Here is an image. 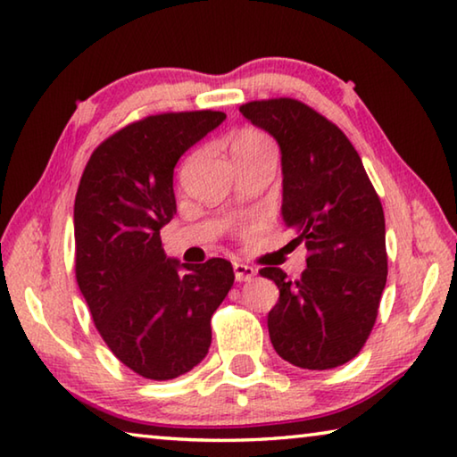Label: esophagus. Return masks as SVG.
Returning a JSON list of instances; mask_svg holds the SVG:
<instances>
[{
	"label": "esophagus",
	"mask_w": 457,
	"mask_h": 457,
	"mask_svg": "<svg viewBox=\"0 0 457 457\" xmlns=\"http://www.w3.org/2000/svg\"><path fill=\"white\" fill-rule=\"evenodd\" d=\"M234 274L237 282H252L253 276H256V270L244 264V262H234Z\"/></svg>",
	"instance_id": "1"
}]
</instances>
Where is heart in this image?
<instances>
[{
    "instance_id": "b5f03b06",
    "label": "heart",
    "mask_w": 457,
    "mask_h": 457,
    "mask_svg": "<svg viewBox=\"0 0 457 457\" xmlns=\"http://www.w3.org/2000/svg\"><path fill=\"white\" fill-rule=\"evenodd\" d=\"M256 145H270V143L264 135L258 133V130H244V133L236 138L234 149H237V146H256Z\"/></svg>"
}]
</instances>
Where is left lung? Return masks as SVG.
<instances>
[{"label": "left lung", "mask_w": 457, "mask_h": 457, "mask_svg": "<svg viewBox=\"0 0 457 457\" xmlns=\"http://www.w3.org/2000/svg\"><path fill=\"white\" fill-rule=\"evenodd\" d=\"M239 112L282 153V220L304 239L306 270L290 280L262 268L280 298L268 312L276 353L324 370L354 359L377 320L386 282L385 215L346 135L294 98L253 100Z\"/></svg>", "instance_id": "8db88e82"}]
</instances>
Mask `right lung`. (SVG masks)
I'll return each instance as SVG.
<instances>
[{
	"mask_svg": "<svg viewBox=\"0 0 457 457\" xmlns=\"http://www.w3.org/2000/svg\"><path fill=\"white\" fill-rule=\"evenodd\" d=\"M223 120L220 111L137 120L96 146L76 191V282L108 349L153 381L205 359L212 316L234 286L228 260L181 264L161 245L177 213V161Z\"/></svg>",
	"mask_w": 457,
	"mask_h": 457,
	"instance_id": "obj_1",
	"label": "right lung"
}]
</instances>
